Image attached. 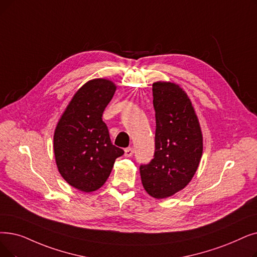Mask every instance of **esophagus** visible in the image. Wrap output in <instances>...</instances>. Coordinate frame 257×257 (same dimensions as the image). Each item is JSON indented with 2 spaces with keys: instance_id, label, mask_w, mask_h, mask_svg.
<instances>
[{
  "instance_id": "34e87169",
  "label": "esophagus",
  "mask_w": 257,
  "mask_h": 257,
  "mask_svg": "<svg viewBox=\"0 0 257 257\" xmlns=\"http://www.w3.org/2000/svg\"><path fill=\"white\" fill-rule=\"evenodd\" d=\"M133 153H135V149L133 148H126L125 149V156L126 158H130V156H132L133 155Z\"/></svg>"
}]
</instances>
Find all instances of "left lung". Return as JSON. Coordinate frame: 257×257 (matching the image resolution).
Masks as SVG:
<instances>
[{"label":"left lung","instance_id":"obj_1","mask_svg":"<svg viewBox=\"0 0 257 257\" xmlns=\"http://www.w3.org/2000/svg\"><path fill=\"white\" fill-rule=\"evenodd\" d=\"M155 110V150L149 164L141 165L145 190L166 198L192 180L203 153V137L188 95L173 83L152 86Z\"/></svg>","mask_w":257,"mask_h":257}]
</instances>
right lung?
<instances>
[{
	"instance_id": "1",
	"label": "right lung",
	"mask_w": 257,
	"mask_h": 257,
	"mask_svg": "<svg viewBox=\"0 0 257 257\" xmlns=\"http://www.w3.org/2000/svg\"><path fill=\"white\" fill-rule=\"evenodd\" d=\"M108 80L89 81L79 89L58 122L53 148L64 180L84 192L101 188L124 150L112 145L103 112L115 92Z\"/></svg>"
}]
</instances>
